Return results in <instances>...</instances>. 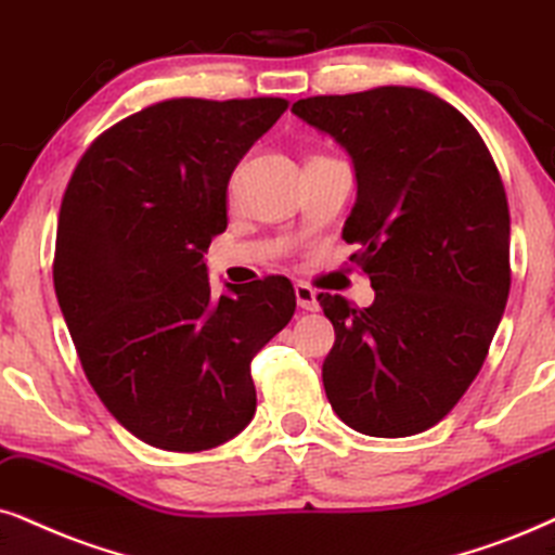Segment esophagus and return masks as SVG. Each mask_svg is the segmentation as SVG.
I'll list each match as a JSON object with an SVG mask.
<instances>
[{
	"label": "esophagus",
	"mask_w": 555,
	"mask_h": 555,
	"mask_svg": "<svg viewBox=\"0 0 555 555\" xmlns=\"http://www.w3.org/2000/svg\"><path fill=\"white\" fill-rule=\"evenodd\" d=\"M294 294H297V305H299V310H305V312H318V310H320L318 292H314L310 284L299 282L297 286H294Z\"/></svg>",
	"instance_id": "esophagus-1"
}]
</instances>
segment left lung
Returning a JSON list of instances; mask_svg holds the SVG:
<instances>
[{"mask_svg":"<svg viewBox=\"0 0 555 555\" xmlns=\"http://www.w3.org/2000/svg\"><path fill=\"white\" fill-rule=\"evenodd\" d=\"M307 125L353 158L343 241L371 307L318 301L335 327L322 384L335 415L374 438L440 423L472 387L509 297V207L496 164L459 109L415 87L307 96Z\"/></svg>","mask_w":555,"mask_h":555,"instance_id":"left-lung-1","label":"left lung"}]
</instances>
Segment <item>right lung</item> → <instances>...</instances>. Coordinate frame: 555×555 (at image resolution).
Here are the masks:
<instances>
[{
    "instance_id": "obj_1",
    "label": "right lung",
    "mask_w": 555,
    "mask_h": 555,
    "mask_svg": "<svg viewBox=\"0 0 555 555\" xmlns=\"http://www.w3.org/2000/svg\"><path fill=\"white\" fill-rule=\"evenodd\" d=\"M289 102L166 100L89 145L61 202L53 286L81 369L122 427L179 453L228 443L256 412L250 361L292 320L284 276L215 297L205 258L228 181Z\"/></svg>"
}]
</instances>
